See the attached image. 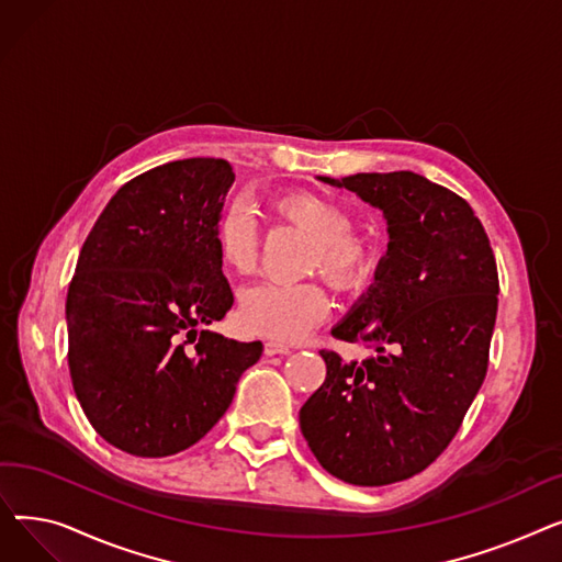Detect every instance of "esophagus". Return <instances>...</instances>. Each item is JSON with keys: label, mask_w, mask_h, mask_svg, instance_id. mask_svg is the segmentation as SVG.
<instances>
[{"label": "esophagus", "mask_w": 562, "mask_h": 562, "mask_svg": "<svg viewBox=\"0 0 562 562\" xmlns=\"http://www.w3.org/2000/svg\"><path fill=\"white\" fill-rule=\"evenodd\" d=\"M263 352H266V356H289L291 348L286 344H280V341H266Z\"/></svg>", "instance_id": "1"}]
</instances>
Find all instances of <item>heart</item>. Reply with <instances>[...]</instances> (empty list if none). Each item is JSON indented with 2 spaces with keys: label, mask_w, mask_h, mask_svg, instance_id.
<instances>
[{
  "label": "heart",
  "mask_w": 562,
  "mask_h": 562,
  "mask_svg": "<svg viewBox=\"0 0 562 562\" xmlns=\"http://www.w3.org/2000/svg\"><path fill=\"white\" fill-rule=\"evenodd\" d=\"M280 218L307 232L316 248L312 269H321L337 289L358 291L378 269V248L369 236L350 232L352 218L326 195L299 191L273 202ZM214 246L221 263L234 273H250L257 263L259 229L241 202L225 204L214 225ZM330 312L328 289L321 282H259L241 293V326L259 337L299 341Z\"/></svg>",
  "instance_id": "obj_1"
}]
</instances>
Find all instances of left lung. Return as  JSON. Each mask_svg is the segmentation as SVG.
Returning a JSON list of instances; mask_svg holds the SVG:
<instances>
[{"label":"left lung","mask_w":562,"mask_h":562,"mask_svg":"<svg viewBox=\"0 0 562 562\" xmlns=\"http://www.w3.org/2000/svg\"><path fill=\"white\" fill-rule=\"evenodd\" d=\"M321 180L378 206L390 244L375 282L333 328V337L378 356L346 362L321 350L328 373L301 407V430L335 479L390 485L441 456L483 385L496 259L469 202L417 172Z\"/></svg>","instance_id":"1"}]
</instances>
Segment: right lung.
I'll list each match as a JSON object with an SVG mask.
<instances>
[{
    "label": "right lung",
    "mask_w": 562,
    "mask_h": 562,
    "mask_svg": "<svg viewBox=\"0 0 562 562\" xmlns=\"http://www.w3.org/2000/svg\"><path fill=\"white\" fill-rule=\"evenodd\" d=\"M234 182L225 159L147 170L109 200L68 289L77 401L111 447L164 458L193 447L229 407L261 341L198 330L234 303L214 225Z\"/></svg>",
    "instance_id": "right-lung-1"
}]
</instances>
